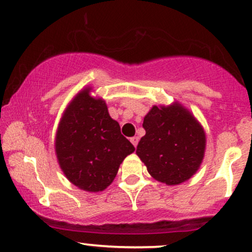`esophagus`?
Returning a JSON list of instances; mask_svg holds the SVG:
<instances>
[{
  "label": "esophagus",
  "instance_id": "obj_1",
  "mask_svg": "<svg viewBox=\"0 0 252 252\" xmlns=\"http://www.w3.org/2000/svg\"><path fill=\"white\" fill-rule=\"evenodd\" d=\"M138 137H137V136H134V137H131V138H130V142H131V143L132 144H134V147L136 148V145H137V143H138Z\"/></svg>",
  "mask_w": 252,
  "mask_h": 252
}]
</instances>
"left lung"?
<instances>
[{"mask_svg": "<svg viewBox=\"0 0 252 252\" xmlns=\"http://www.w3.org/2000/svg\"><path fill=\"white\" fill-rule=\"evenodd\" d=\"M136 154L151 177L166 186L191 178L204 158L207 136L192 113L178 102L154 105L143 121Z\"/></svg>", "mask_w": 252, "mask_h": 252, "instance_id": "1", "label": "left lung"}]
</instances>
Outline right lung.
<instances>
[{"label":"right lung","instance_id":"right-lung-1","mask_svg":"<svg viewBox=\"0 0 252 252\" xmlns=\"http://www.w3.org/2000/svg\"><path fill=\"white\" fill-rule=\"evenodd\" d=\"M90 93L92 87L83 88L63 111L55 153L69 182L84 191L98 192L113 183L121 163L135 148L121 134L104 99Z\"/></svg>","mask_w":252,"mask_h":252}]
</instances>
